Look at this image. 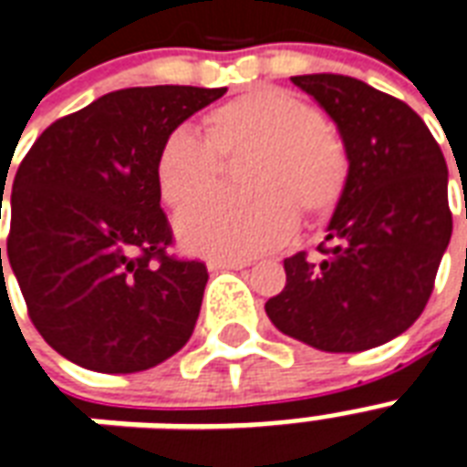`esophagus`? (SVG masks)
Returning a JSON list of instances; mask_svg holds the SVG:
<instances>
[{
	"instance_id": "esophagus-1",
	"label": "esophagus",
	"mask_w": 467,
	"mask_h": 467,
	"mask_svg": "<svg viewBox=\"0 0 467 467\" xmlns=\"http://www.w3.org/2000/svg\"><path fill=\"white\" fill-rule=\"evenodd\" d=\"M209 270H244L248 263L245 260H229V258H214L207 263Z\"/></svg>"
}]
</instances>
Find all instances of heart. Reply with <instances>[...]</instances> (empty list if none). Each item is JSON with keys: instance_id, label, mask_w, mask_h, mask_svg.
I'll list each match as a JSON object with an SVG mask.
<instances>
[{"instance_id": "heart-1", "label": "heart", "mask_w": 467, "mask_h": 467, "mask_svg": "<svg viewBox=\"0 0 467 467\" xmlns=\"http://www.w3.org/2000/svg\"><path fill=\"white\" fill-rule=\"evenodd\" d=\"M207 139L175 126L155 155V184L168 207H184L214 184L219 158L251 150L241 168L245 192H212L177 216V234L194 253L251 258L285 244L302 207L321 222L348 187V153L338 133L299 97L258 87L219 104L204 119Z\"/></svg>"}]
</instances>
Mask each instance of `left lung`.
I'll return each mask as SVG.
<instances>
[{"mask_svg":"<svg viewBox=\"0 0 467 467\" xmlns=\"http://www.w3.org/2000/svg\"><path fill=\"white\" fill-rule=\"evenodd\" d=\"M292 82L334 119L350 175L321 258H285L287 285L265 312L312 348H375L404 334L431 297L453 231L446 158L417 111L363 79L317 72Z\"/></svg>","mask_w":467,"mask_h":467,"instance_id":"8db88e82","label":"left lung"}]
</instances>
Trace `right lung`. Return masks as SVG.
<instances>
[{"mask_svg":"<svg viewBox=\"0 0 467 467\" xmlns=\"http://www.w3.org/2000/svg\"><path fill=\"white\" fill-rule=\"evenodd\" d=\"M223 92L117 89L53 121L21 161L6 255L34 327L72 363L139 372L190 341L209 273L168 255L155 155L170 129Z\"/></svg>","mask_w":467,"mask_h":467,"instance_id":"obj_1","label":"right lung"}]
</instances>
